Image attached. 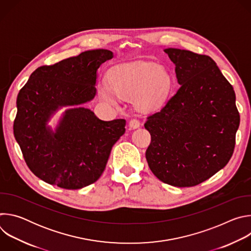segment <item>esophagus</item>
Returning <instances> with one entry per match:
<instances>
[{
	"instance_id": "esophagus-1",
	"label": "esophagus",
	"mask_w": 251,
	"mask_h": 251,
	"mask_svg": "<svg viewBox=\"0 0 251 251\" xmlns=\"http://www.w3.org/2000/svg\"><path fill=\"white\" fill-rule=\"evenodd\" d=\"M141 125V122L137 118H133L129 121V128L130 129H136Z\"/></svg>"
}]
</instances>
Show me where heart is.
Instances as JSON below:
<instances>
[{"instance_id":"heart-1","label":"heart","mask_w":251,"mask_h":251,"mask_svg":"<svg viewBox=\"0 0 251 251\" xmlns=\"http://www.w3.org/2000/svg\"><path fill=\"white\" fill-rule=\"evenodd\" d=\"M171 85V76L165 68L154 62L137 61L113 67L109 80L99 84L98 94L109 105H116L118 96L135 97L139 109L151 111L164 104Z\"/></svg>"}]
</instances>
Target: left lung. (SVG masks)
I'll use <instances>...</instances> for the list:
<instances>
[{
  "label": "left lung",
  "mask_w": 251,
  "mask_h": 251,
  "mask_svg": "<svg viewBox=\"0 0 251 251\" xmlns=\"http://www.w3.org/2000/svg\"><path fill=\"white\" fill-rule=\"evenodd\" d=\"M180 87L144 124L151 143L146 159L165 184L194 187L230 160L240 116L232 85L208 55L166 49Z\"/></svg>",
  "instance_id": "1"
}]
</instances>
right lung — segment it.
Wrapping results in <instances>:
<instances>
[{"label":"right lung","mask_w":251,"mask_h":251,"mask_svg":"<svg viewBox=\"0 0 251 251\" xmlns=\"http://www.w3.org/2000/svg\"><path fill=\"white\" fill-rule=\"evenodd\" d=\"M113 57L107 50L81 52L38 67L20 90L14 135L28 169L44 182L65 190L95 183L113 145L125 133V119L103 121L80 105L95 93L96 71ZM74 104L55 134L45 127L58 105Z\"/></svg>","instance_id":"obj_1"}]
</instances>
